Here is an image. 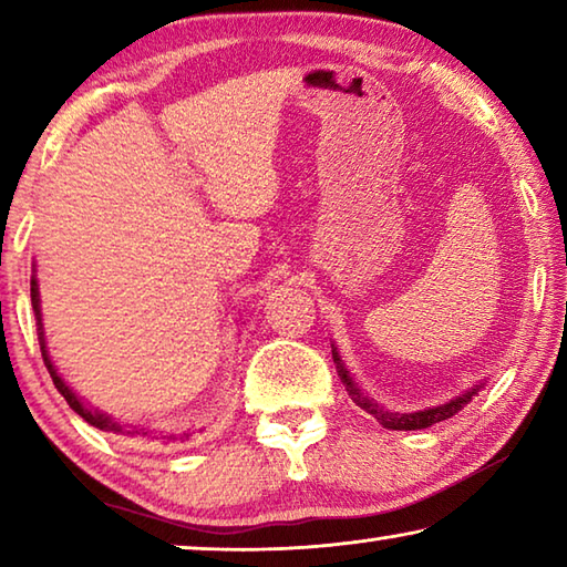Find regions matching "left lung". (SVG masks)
<instances>
[{
	"instance_id": "8db88e82",
	"label": "left lung",
	"mask_w": 567,
	"mask_h": 567,
	"mask_svg": "<svg viewBox=\"0 0 567 567\" xmlns=\"http://www.w3.org/2000/svg\"><path fill=\"white\" fill-rule=\"evenodd\" d=\"M332 358H334V362H338V372H340V378H342V382L344 385H348V392L352 395V400L358 402V405L362 408V410H368L372 417H378V422L382 427H388V430H422V427H430V425H435V422H443V420H447V417H453L457 410H463L470 400H473V395H477V390H480V385L477 388H473L470 392H465V395H460V398H455V400H450V402H445V405H437V408H430V410H417V412H388V410H382V408H378V402H372L370 398H364L362 392L354 388V382L350 380V375H348V370H344V364L340 362V354L332 350Z\"/></svg>"
}]
</instances>
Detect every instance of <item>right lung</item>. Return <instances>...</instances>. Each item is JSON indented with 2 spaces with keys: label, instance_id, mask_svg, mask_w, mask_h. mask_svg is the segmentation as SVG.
Returning <instances> with one entry per match:
<instances>
[{
  "label": "right lung",
  "instance_id": "right-lung-1",
  "mask_svg": "<svg viewBox=\"0 0 567 567\" xmlns=\"http://www.w3.org/2000/svg\"><path fill=\"white\" fill-rule=\"evenodd\" d=\"M32 307H34V315H37V324H40V344H42V358H44V364H47V370H50V375H52V382H54V388L60 390V395L70 402V408L76 412V415L80 417H84L90 422V425H94V427H100V430H112V433H124V427L120 425V422H112L107 415H102V412H97V410H92V408H87L84 405V402L74 395V392L64 385V380L56 375V370H54V364H52V360H50V354H47V348H44V332H42V315H40V292H37V280H32ZM127 433H132V435H142L145 437L147 435V430L142 427V430H127ZM189 435L192 433H182L179 435V440H189ZM172 440H175V435H169Z\"/></svg>",
  "mask_w": 567,
  "mask_h": 567
}]
</instances>
